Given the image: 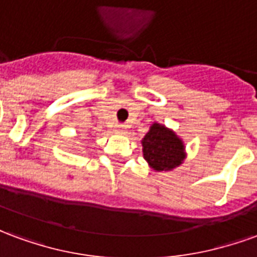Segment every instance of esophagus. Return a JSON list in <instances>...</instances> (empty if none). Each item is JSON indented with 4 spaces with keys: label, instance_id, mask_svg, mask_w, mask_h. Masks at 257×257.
<instances>
[{
    "label": "esophagus",
    "instance_id": "esophagus-1",
    "mask_svg": "<svg viewBox=\"0 0 257 257\" xmlns=\"http://www.w3.org/2000/svg\"><path fill=\"white\" fill-rule=\"evenodd\" d=\"M115 132L119 135H125L126 134V126L123 123H118L117 126H115Z\"/></svg>",
    "mask_w": 257,
    "mask_h": 257
}]
</instances>
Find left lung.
<instances>
[{
    "instance_id": "obj_1",
    "label": "left lung",
    "mask_w": 257,
    "mask_h": 257,
    "mask_svg": "<svg viewBox=\"0 0 257 257\" xmlns=\"http://www.w3.org/2000/svg\"><path fill=\"white\" fill-rule=\"evenodd\" d=\"M143 156L156 171H169L184 160V147L172 131L154 123L142 140Z\"/></svg>"
}]
</instances>
